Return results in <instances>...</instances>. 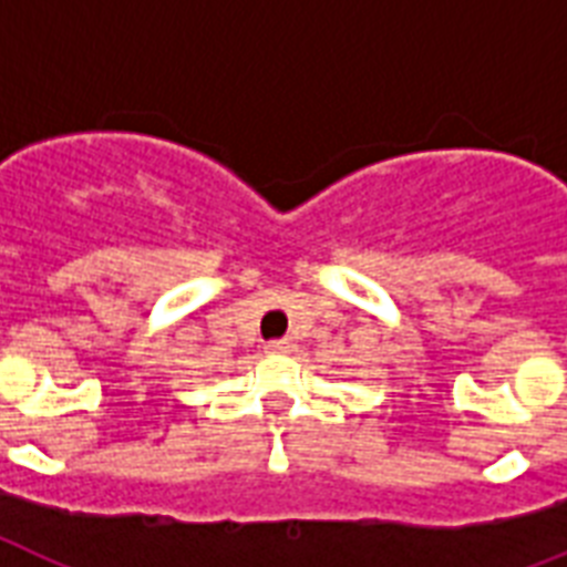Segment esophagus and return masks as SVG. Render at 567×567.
Segmentation results:
<instances>
[{
	"instance_id": "obj_1",
	"label": "esophagus",
	"mask_w": 567,
	"mask_h": 567,
	"mask_svg": "<svg viewBox=\"0 0 567 567\" xmlns=\"http://www.w3.org/2000/svg\"><path fill=\"white\" fill-rule=\"evenodd\" d=\"M267 353H288L291 350V341L288 338H276V341H267Z\"/></svg>"
}]
</instances>
